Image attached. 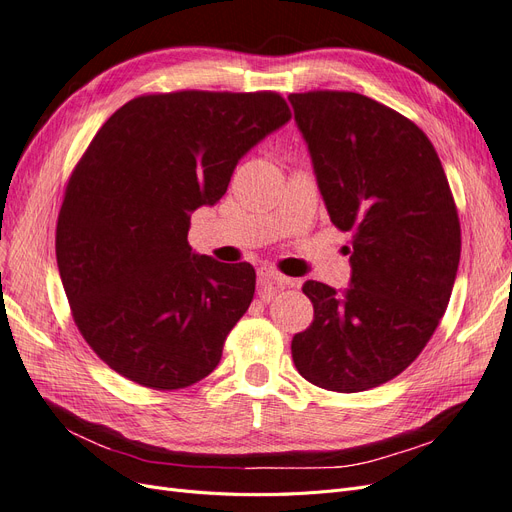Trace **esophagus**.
<instances>
[{
    "label": "esophagus",
    "instance_id": "esophagus-1",
    "mask_svg": "<svg viewBox=\"0 0 512 512\" xmlns=\"http://www.w3.org/2000/svg\"><path fill=\"white\" fill-rule=\"evenodd\" d=\"M258 282L260 286L265 290H275V288H290L294 286V280H290V277L277 273L273 269H260L258 271Z\"/></svg>",
    "mask_w": 512,
    "mask_h": 512
}]
</instances>
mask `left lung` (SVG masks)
<instances>
[{
    "label": "left lung",
    "instance_id": "8db88e82",
    "mask_svg": "<svg viewBox=\"0 0 512 512\" xmlns=\"http://www.w3.org/2000/svg\"><path fill=\"white\" fill-rule=\"evenodd\" d=\"M331 222L352 232L350 288L309 280L314 322L292 337L299 374L359 393L399 376L446 312L461 256L442 162L410 119L352 91L288 96Z\"/></svg>",
    "mask_w": 512,
    "mask_h": 512
}]
</instances>
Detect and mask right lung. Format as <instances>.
<instances>
[{"instance_id":"obj_1","label":"right lung","mask_w":512,"mask_h":512,"mask_svg":"<svg viewBox=\"0 0 512 512\" xmlns=\"http://www.w3.org/2000/svg\"><path fill=\"white\" fill-rule=\"evenodd\" d=\"M288 119L273 91L141 96L108 117L76 164L57 267L76 327L123 378L175 391L218 367L256 271L192 252L190 215L218 203L239 160Z\"/></svg>"}]
</instances>
